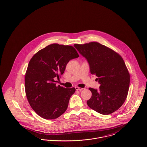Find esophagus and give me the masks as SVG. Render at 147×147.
<instances>
[{
  "instance_id": "34e87169",
  "label": "esophagus",
  "mask_w": 147,
  "mask_h": 147,
  "mask_svg": "<svg viewBox=\"0 0 147 147\" xmlns=\"http://www.w3.org/2000/svg\"><path fill=\"white\" fill-rule=\"evenodd\" d=\"M75 88H76V90H78V91H80L84 89V88H78V87H75Z\"/></svg>"
}]
</instances>
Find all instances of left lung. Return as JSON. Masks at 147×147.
I'll return each instance as SVG.
<instances>
[{"label": "left lung", "mask_w": 147, "mask_h": 147, "mask_svg": "<svg viewBox=\"0 0 147 147\" xmlns=\"http://www.w3.org/2000/svg\"><path fill=\"white\" fill-rule=\"evenodd\" d=\"M87 60L90 72L95 75L99 90L89 88L92 92L87 104L102 115L113 113L120 108L127 97L130 75L122 57L98 42L74 45Z\"/></svg>", "instance_id": "obj_1"}]
</instances>
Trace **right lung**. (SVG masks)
Returning <instances> with one entry per match:
<instances>
[{
  "label": "right lung",
  "mask_w": 147,
  "mask_h": 147,
  "mask_svg": "<svg viewBox=\"0 0 147 147\" xmlns=\"http://www.w3.org/2000/svg\"><path fill=\"white\" fill-rule=\"evenodd\" d=\"M79 57L72 46L52 44L30 60L25 75V90L31 108L40 117L55 119L67 110L74 88L56 86L71 59Z\"/></svg>",
  "instance_id": "1"
}]
</instances>
